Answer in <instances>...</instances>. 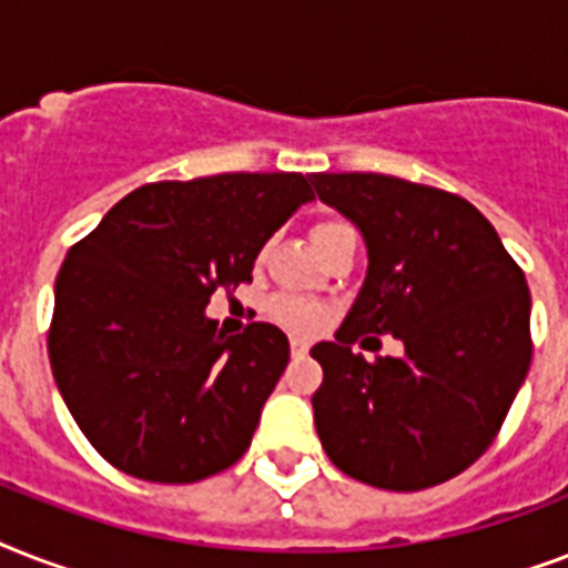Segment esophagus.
Listing matches in <instances>:
<instances>
[{
	"label": "esophagus",
	"instance_id": "obj_1",
	"mask_svg": "<svg viewBox=\"0 0 568 568\" xmlns=\"http://www.w3.org/2000/svg\"><path fill=\"white\" fill-rule=\"evenodd\" d=\"M310 354V345L303 338H292V356H306Z\"/></svg>",
	"mask_w": 568,
	"mask_h": 568
}]
</instances>
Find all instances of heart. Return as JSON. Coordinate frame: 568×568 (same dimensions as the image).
<instances>
[{
    "label": "heart",
    "instance_id": "1",
    "mask_svg": "<svg viewBox=\"0 0 568 568\" xmlns=\"http://www.w3.org/2000/svg\"><path fill=\"white\" fill-rule=\"evenodd\" d=\"M342 230H351V226L345 221H338V217H324V221L312 226V244L321 250ZM265 312L267 318H274L280 327L292 329L297 336L318 333L324 327V321H327V306L324 303L310 301V297H294V294H276V297H271Z\"/></svg>",
    "mask_w": 568,
    "mask_h": 568
}]
</instances>
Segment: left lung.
<instances>
[{
    "instance_id": "1",
    "label": "left lung",
    "mask_w": 568,
    "mask_h": 568,
    "mask_svg": "<svg viewBox=\"0 0 568 568\" xmlns=\"http://www.w3.org/2000/svg\"><path fill=\"white\" fill-rule=\"evenodd\" d=\"M324 203L368 244L363 292L312 356L321 445L354 480L418 493L466 471L495 442L530 368V292L475 205L383 173H312ZM392 332L405 356L368 364L349 345Z\"/></svg>"
}]
</instances>
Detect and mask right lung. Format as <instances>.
<instances>
[{"label": "right lung", "mask_w": 568, "mask_h": 568, "mask_svg": "<svg viewBox=\"0 0 568 568\" xmlns=\"http://www.w3.org/2000/svg\"><path fill=\"white\" fill-rule=\"evenodd\" d=\"M312 196L303 173L150 182L70 247L49 363L102 459L150 484H194L244 457L288 338L265 321L223 336L203 310L253 280L262 244Z\"/></svg>", "instance_id": "1"}]
</instances>
